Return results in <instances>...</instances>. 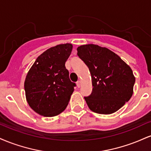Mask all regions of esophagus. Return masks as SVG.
<instances>
[{
	"label": "esophagus",
	"mask_w": 151,
	"mask_h": 151,
	"mask_svg": "<svg viewBox=\"0 0 151 151\" xmlns=\"http://www.w3.org/2000/svg\"><path fill=\"white\" fill-rule=\"evenodd\" d=\"M81 81H80V80H79V81H77V87L78 88H79L81 86Z\"/></svg>",
	"instance_id": "1"
}]
</instances>
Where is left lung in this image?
Wrapping results in <instances>:
<instances>
[{
  "label": "left lung",
  "mask_w": 151,
  "mask_h": 151,
  "mask_svg": "<svg viewBox=\"0 0 151 151\" xmlns=\"http://www.w3.org/2000/svg\"><path fill=\"white\" fill-rule=\"evenodd\" d=\"M77 50L91 74L92 92L84 97L89 109L100 114L117 111L133 95L136 78L131 68L106 47L88 44Z\"/></svg>",
  "instance_id": "left-lung-1"
}]
</instances>
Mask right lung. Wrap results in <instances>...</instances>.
Listing matches in <instances>:
<instances>
[{
  "mask_svg": "<svg viewBox=\"0 0 151 151\" xmlns=\"http://www.w3.org/2000/svg\"><path fill=\"white\" fill-rule=\"evenodd\" d=\"M70 43L50 47L36 59L26 76V100L36 113L46 117L61 114L74 91L65 62L72 50Z\"/></svg>",
  "mask_w": 151,
  "mask_h": 151,
  "instance_id": "obj_1",
  "label": "right lung"
}]
</instances>
